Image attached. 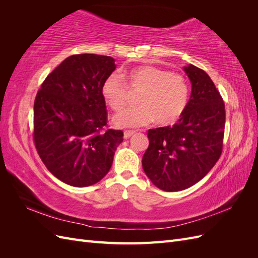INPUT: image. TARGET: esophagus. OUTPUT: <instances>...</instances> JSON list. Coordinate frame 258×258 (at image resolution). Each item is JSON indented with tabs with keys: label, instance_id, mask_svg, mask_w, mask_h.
Instances as JSON below:
<instances>
[{
	"label": "esophagus",
	"instance_id": "34e87169",
	"mask_svg": "<svg viewBox=\"0 0 258 258\" xmlns=\"http://www.w3.org/2000/svg\"><path fill=\"white\" fill-rule=\"evenodd\" d=\"M135 135V131H124L123 132V138L124 139H129L130 137H132Z\"/></svg>",
	"mask_w": 258,
	"mask_h": 258
}]
</instances>
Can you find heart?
Masks as SVG:
<instances>
[{
	"label": "heart",
	"instance_id": "b5f03b06",
	"mask_svg": "<svg viewBox=\"0 0 258 258\" xmlns=\"http://www.w3.org/2000/svg\"><path fill=\"white\" fill-rule=\"evenodd\" d=\"M131 89L141 90L139 105L117 114L113 122L117 128H138L157 120L162 126L177 121L186 111L189 87L186 79L177 73L153 66H141L128 73ZM102 97L113 111H120L127 104L129 89L122 77L112 73L103 82Z\"/></svg>",
	"mask_w": 258,
	"mask_h": 258
}]
</instances>
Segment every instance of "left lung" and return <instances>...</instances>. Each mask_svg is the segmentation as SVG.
Returning a JSON list of instances; mask_svg holds the SVG:
<instances>
[{"label": "left lung", "instance_id": "1", "mask_svg": "<svg viewBox=\"0 0 258 258\" xmlns=\"http://www.w3.org/2000/svg\"><path fill=\"white\" fill-rule=\"evenodd\" d=\"M191 83L183 116L172 127L150 129L142 166L152 183L165 191H179L198 183L214 167L223 150L225 104L210 76L188 64Z\"/></svg>", "mask_w": 258, "mask_h": 258}]
</instances>
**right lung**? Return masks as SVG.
Instances as JSON below:
<instances>
[{
  "label": "right lung",
  "instance_id": "obj_1",
  "mask_svg": "<svg viewBox=\"0 0 258 258\" xmlns=\"http://www.w3.org/2000/svg\"><path fill=\"white\" fill-rule=\"evenodd\" d=\"M115 60L95 53L68 57L46 77L34 101L36 151L63 183L86 187L110 171L121 130L107 129L102 85Z\"/></svg>",
  "mask_w": 258,
  "mask_h": 258
}]
</instances>
